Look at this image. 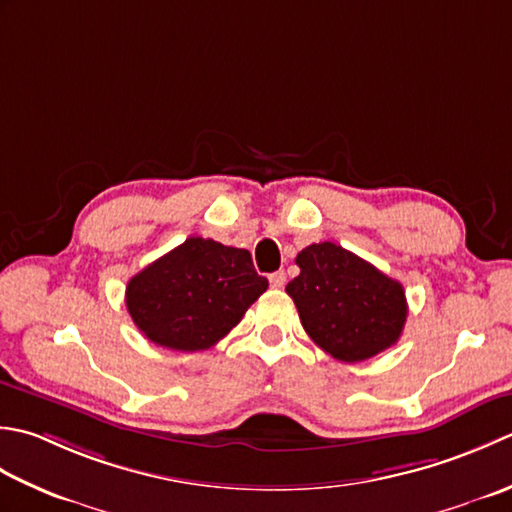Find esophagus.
<instances>
[{"mask_svg": "<svg viewBox=\"0 0 512 512\" xmlns=\"http://www.w3.org/2000/svg\"><path fill=\"white\" fill-rule=\"evenodd\" d=\"M285 271H274V274H269V285L274 289H280L285 287Z\"/></svg>", "mask_w": 512, "mask_h": 512, "instance_id": "1", "label": "esophagus"}]
</instances>
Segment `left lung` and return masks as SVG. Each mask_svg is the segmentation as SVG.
I'll use <instances>...</instances> for the list:
<instances>
[{
  "instance_id": "left-lung-1",
  "label": "left lung",
  "mask_w": 512,
  "mask_h": 512,
  "mask_svg": "<svg viewBox=\"0 0 512 512\" xmlns=\"http://www.w3.org/2000/svg\"><path fill=\"white\" fill-rule=\"evenodd\" d=\"M296 265L300 274L287 294L322 351L342 362H362L400 340L409 307L398 280L329 241L302 249Z\"/></svg>"
}]
</instances>
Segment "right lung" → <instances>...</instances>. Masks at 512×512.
<instances>
[{"label": "right lung", "mask_w": 512, "mask_h": 512, "mask_svg": "<svg viewBox=\"0 0 512 512\" xmlns=\"http://www.w3.org/2000/svg\"><path fill=\"white\" fill-rule=\"evenodd\" d=\"M269 287L247 249L192 236L125 287V307L143 336L172 351L210 349Z\"/></svg>", "instance_id": "1"}]
</instances>
